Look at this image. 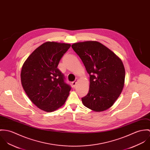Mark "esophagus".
<instances>
[{
    "instance_id": "obj_1",
    "label": "esophagus",
    "mask_w": 150,
    "mask_h": 150,
    "mask_svg": "<svg viewBox=\"0 0 150 150\" xmlns=\"http://www.w3.org/2000/svg\"><path fill=\"white\" fill-rule=\"evenodd\" d=\"M77 82H78V80H75V81H74V82H72V86H73L74 87H75V86L76 85Z\"/></svg>"
}]
</instances>
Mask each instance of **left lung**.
Returning a JSON list of instances; mask_svg holds the SVG:
<instances>
[{
    "mask_svg": "<svg viewBox=\"0 0 150 150\" xmlns=\"http://www.w3.org/2000/svg\"><path fill=\"white\" fill-rule=\"evenodd\" d=\"M71 47L90 75L89 91L82 98L83 105L95 112L108 109L124 86L125 71L121 60L98 41L76 42Z\"/></svg>",
    "mask_w": 150,
    "mask_h": 150,
    "instance_id": "1",
    "label": "left lung"
}]
</instances>
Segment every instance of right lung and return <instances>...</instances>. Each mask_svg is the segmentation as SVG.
Instances as JSON below:
<instances>
[{
	"label": "right lung",
	"mask_w": 150,
	"mask_h": 150,
	"mask_svg": "<svg viewBox=\"0 0 150 150\" xmlns=\"http://www.w3.org/2000/svg\"><path fill=\"white\" fill-rule=\"evenodd\" d=\"M70 47L69 44L46 42L34 50L22 67L23 90L36 106L47 112L62 107L69 94L71 88L57 67Z\"/></svg>",
	"instance_id": "right-lung-1"
}]
</instances>
